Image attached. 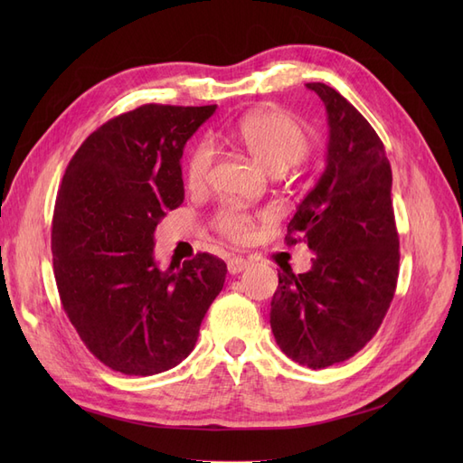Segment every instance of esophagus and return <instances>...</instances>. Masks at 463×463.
Wrapping results in <instances>:
<instances>
[{"label":"esophagus","mask_w":463,"mask_h":463,"mask_svg":"<svg viewBox=\"0 0 463 463\" xmlns=\"http://www.w3.org/2000/svg\"><path fill=\"white\" fill-rule=\"evenodd\" d=\"M247 266H249V262L245 259H241V257H233V259L228 260L230 274H240V272L247 270Z\"/></svg>","instance_id":"obj_1"}]
</instances>
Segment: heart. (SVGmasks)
Instances as JSON below:
<instances>
[{"instance_id": "b5f03b06", "label": "heart", "mask_w": 463, "mask_h": 463, "mask_svg": "<svg viewBox=\"0 0 463 463\" xmlns=\"http://www.w3.org/2000/svg\"><path fill=\"white\" fill-rule=\"evenodd\" d=\"M233 141L245 148L264 170L282 174L298 164L311 146L309 133L298 116L284 108H260L237 121L230 131ZM214 160V146L210 143L194 145L185 164L187 185L199 189L204 185L210 165ZM214 226L230 240H245L253 230V218L237 208H223L218 213Z\"/></svg>"}]
</instances>
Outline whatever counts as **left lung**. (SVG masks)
I'll use <instances>...</instances> for the list:
<instances>
[{
	"mask_svg": "<svg viewBox=\"0 0 463 463\" xmlns=\"http://www.w3.org/2000/svg\"><path fill=\"white\" fill-rule=\"evenodd\" d=\"M326 167L288 223V245L307 243L309 272H278L270 303L276 344L299 365L325 369L354 357L376 334L394 298L400 240L392 167L369 121L322 82Z\"/></svg>",
	"mask_w": 463,
	"mask_h": 463,
	"instance_id": "left-lung-1",
	"label": "left lung"
}]
</instances>
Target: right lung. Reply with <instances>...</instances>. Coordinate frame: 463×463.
<instances>
[{
  "label": "right lung",
  "instance_id": "add662e5",
  "mask_svg": "<svg viewBox=\"0 0 463 463\" xmlns=\"http://www.w3.org/2000/svg\"><path fill=\"white\" fill-rule=\"evenodd\" d=\"M214 111L145 104L98 128L65 170L52 223L55 284L90 354L123 374L179 365L226 282L214 255L167 270L154 259L156 226L185 199L184 146Z\"/></svg>",
  "mask_w": 463,
  "mask_h": 463
}]
</instances>
